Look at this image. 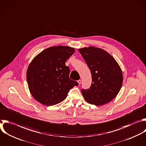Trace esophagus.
Segmentation results:
<instances>
[{
  "instance_id": "esophagus-1",
  "label": "esophagus",
  "mask_w": 146,
  "mask_h": 146,
  "mask_svg": "<svg viewBox=\"0 0 146 146\" xmlns=\"http://www.w3.org/2000/svg\"><path fill=\"white\" fill-rule=\"evenodd\" d=\"M77 82H78V83L79 84H80L81 83V80H79L77 81Z\"/></svg>"
}]
</instances>
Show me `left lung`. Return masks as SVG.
I'll use <instances>...</instances> for the list:
<instances>
[{
	"instance_id": "obj_1",
	"label": "left lung",
	"mask_w": 146,
	"mask_h": 146,
	"mask_svg": "<svg viewBox=\"0 0 146 146\" xmlns=\"http://www.w3.org/2000/svg\"><path fill=\"white\" fill-rule=\"evenodd\" d=\"M78 51L92 78L90 87L81 90L84 99L96 106L110 103L117 95L123 84V73L118 63L110 54L99 47H84Z\"/></svg>"
}]
</instances>
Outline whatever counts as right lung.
<instances>
[{"label": "right lung", "instance_id": "obj_1", "mask_svg": "<svg viewBox=\"0 0 146 146\" xmlns=\"http://www.w3.org/2000/svg\"><path fill=\"white\" fill-rule=\"evenodd\" d=\"M74 48L58 46L46 48L31 61L26 77L33 98L40 103L51 106L64 101L69 90L78 83L69 78L70 69L65 62Z\"/></svg>", "mask_w": 146, "mask_h": 146}]
</instances>
